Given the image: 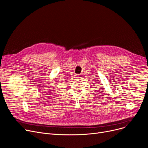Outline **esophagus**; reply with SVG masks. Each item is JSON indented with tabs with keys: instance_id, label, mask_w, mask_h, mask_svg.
I'll use <instances>...</instances> for the list:
<instances>
[{
	"instance_id": "esophagus-1",
	"label": "esophagus",
	"mask_w": 148,
	"mask_h": 148,
	"mask_svg": "<svg viewBox=\"0 0 148 148\" xmlns=\"http://www.w3.org/2000/svg\"><path fill=\"white\" fill-rule=\"evenodd\" d=\"M75 78L76 79H79L80 78V76L79 75H75Z\"/></svg>"
}]
</instances>
